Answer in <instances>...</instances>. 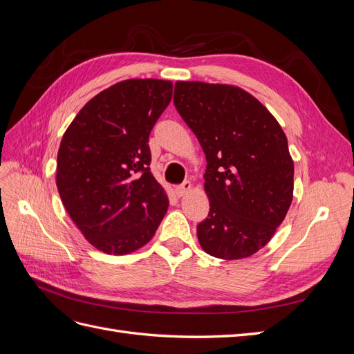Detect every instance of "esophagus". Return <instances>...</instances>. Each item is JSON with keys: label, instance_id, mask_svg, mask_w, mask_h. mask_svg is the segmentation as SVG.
Instances as JSON below:
<instances>
[{"label": "esophagus", "instance_id": "esophagus-1", "mask_svg": "<svg viewBox=\"0 0 354 354\" xmlns=\"http://www.w3.org/2000/svg\"><path fill=\"white\" fill-rule=\"evenodd\" d=\"M190 189H192L190 181H183V183L176 187V194H177V196H183V195L187 194Z\"/></svg>", "mask_w": 354, "mask_h": 354}]
</instances>
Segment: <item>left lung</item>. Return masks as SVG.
Returning <instances> with one entry per match:
<instances>
[{
  "mask_svg": "<svg viewBox=\"0 0 354 354\" xmlns=\"http://www.w3.org/2000/svg\"><path fill=\"white\" fill-rule=\"evenodd\" d=\"M174 104L207 156L209 212L196 227L202 250L223 260L255 254L292 202L294 162L283 130L233 85L177 81Z\"/></svg>",
  "mask_w": 354,
  "mask_h": 354,
  "instance_id": "8db88e82",
  "label": "left lung"
}]
</instances>
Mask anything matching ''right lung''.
Masks as SVG:
<instances>
[{
    "label": "right lung",
    "instance_id": "add662e5",
    "mask_svg": "<svg viewBox=\"0 0 354 354\" xmlns=\"http://www.w3.org/2000/svg\"><path fill=\"white\" fill-rule=\"evenodd\" d=\"M171 95V81H121L94 95L63 134L59 195L84 238L106 254L142 248L168 209L151 173L149 134Z\"/></svg>",
    "mask_w": 354,
    "mask_h": 354
}]
</instances>
